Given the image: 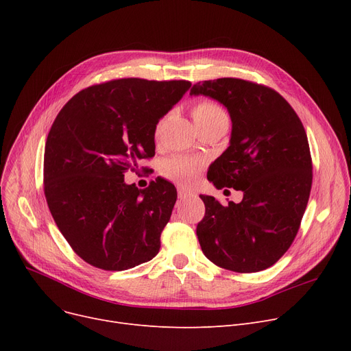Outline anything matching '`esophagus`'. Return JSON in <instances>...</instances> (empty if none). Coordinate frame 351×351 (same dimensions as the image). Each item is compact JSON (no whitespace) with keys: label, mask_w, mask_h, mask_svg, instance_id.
Here are the masks:
<instances>
[{"label":"esophagus","mask_w":351,"mask_h":351,"mask_svg":"<svg viewBox=\"0 0 351 351\" xmlns=\"http://www.w3.org/2000/svg\"><path fill=\"white\" fill-rule=\"evenodd\" d=\"M178 195H179V197H180L182 200H185V199H188V197H192V196H193V192L189 191V189H186V188H183V186H178Z\"/></svg>","instance_id":"obj_1"}]
</instances>
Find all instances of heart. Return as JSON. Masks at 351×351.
Returning a JSON list of instances; mask_svg holds the SVG:
<instances>
[{
  "label": "heart",
  "instance_id": "1",
  "mask_svg": "<svg viewBox=\"0 0 351 351\" xmlns=\"http://www.w3.org/2000/svg\"><path fill=\"white\" fill-rule=\"evenodd\" d=\"M192 118L199 126L219 119H226L228 115L223 108L215 101L202 99L192 106ZM200 168L202 162L199 159L185 155H176L165 160L162 173L165 178L171 180H176L179 183H183V185H189L199 173Z\"/></svg>",
  "mask_w": 351,
  "mask_h": 351
}]
</instances>
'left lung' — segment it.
<instances>
[{"instance_id":"8db88e82","label":"left lung","mask_w":351,"mask_h":351,"mask_svg":"<svg viewBox=\"0 0 351 351\" xmlns=\"http://www.w3.org/2000/svg\"><path fill=\"white\" fill-rule=\"evenodd\" d=\"M191 95L223 104L232 118L228 149L210 166L217 189L243 191L223 206L200 195L205 216L196 228L202 252L219 267L254 273L273 266L291 246L304 215L313 163L304 126L274 89L239 78L197 82Z\"/></svg>"}]
</instances>
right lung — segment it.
Masks as SVG:
<instances>
[{"mask_svg": "<svg viewBox=\"0 0 351 351\" xmlns=\"http://www.w3.org/2000/svg\"><path fill=\"white\" fill-rule=\"evenodd\" d=\"M191 85L142 78L95 84L55 118L45 143L44 193L60 232L90 266L121 271L158 254L176 189L163 179L138 189L123 176L155 156L156 125Z\"/></svg>", "mask_w": 351, "mask_h": 351, "instance_id": "right-lung-1", "label": "right lung"}]
</instances>
